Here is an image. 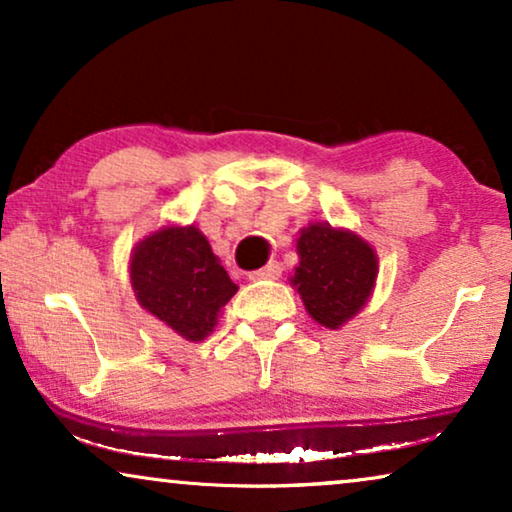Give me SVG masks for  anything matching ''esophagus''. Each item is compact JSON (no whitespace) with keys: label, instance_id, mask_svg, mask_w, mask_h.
<instances>
[{"label":"esophagus","instance_id":"obj_1","mask_svg":"<svg viewBox=\"0 0 512 512\" xmlns=\"http://www.w3.org/2000/svg\"><path fill=\"white\" fill-rule=\"evenodd\" d=\"M279 277H282V263H277V261H270L265 268L249 272L251 282H261V279H279Z\"/></svg>","mask_w":512,"mask_h":512}]
</instances>
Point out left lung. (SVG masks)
Returning a JSON list of instances; mask_svg holds the SVG:
<instances>
[{"label": "left lung", "mask_w": 512, "mask_h": 512, "mask_svg": "<svg viewBox=\"0 0 512 512\" xmlns=\"http://www.w3.org/2000/svg\"><path fill=\"white\" fill-rule=\"evenodd\" d=\"M300 263L291 277L305 310L326 328H338L366 305L377 277V256L347 230L312 223L298 237Z\"/></svg>", "instance_id": "obj_1"}]
</instances>
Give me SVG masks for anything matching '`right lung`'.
I'll return each mask as SVG.
<instances>
[{
	"mask_svg": "<svg viewBox=\"0 0 512 512\" xmlns=\"http://www.w3.org/2000/svg\"><path fill=\"white\" fill-rule=\"evenodd\" d=\"M130 279L139 305L193 342L214 331L221 307L237 291L195 226H170L139 242Z\"/></svg>",
	"mask_w": 512,
	"mask_h": 512,
	"instance_id": "1",
	"label": "right lung"
}]
</instances>
